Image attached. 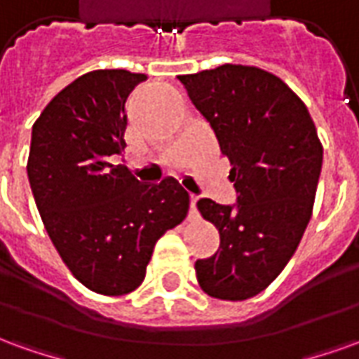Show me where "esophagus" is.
I'll return each mask as SVG.
<instances>
[{
  "label": "esophagus",
  "instance_id": "34e87169",
  "mask_svg": "<svg viewBox=\"0 0 359 359\" xmlns=\"http://www.w3.org/2000/svg\"><path fill=\"white\" fill-rule=\"evenodd\" d=\"M196 202H198V196H190V215H196Z\"/></svg>",
  "mask_w": 359,
  "mask_h": 359
}]
</instances>
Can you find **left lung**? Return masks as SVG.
I'll return each instance as SVG.
<instances>
[{
  "label": "left lung",
  "mask_w": 359,
  "mask_h": 359,
  "mask_svg": "<svg viewBox=\"0 0 359 359\" xmlns=\"http://www.w3.org/2000/svg\"><path fill=\"white\" fill-rule=\"evenodd\" d=\"M233 165L236 202H198L221 246L196 262L205 294L246 300L269 286L298 248L311 217L323 148L308 107L275 74L221 65L179 76Z\"/></svg>",
  "instance_id": "8db88e82"
}]
</instances>
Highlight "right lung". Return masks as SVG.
Segmentation results:
<instances>
[{"label": "right lung", "mask_w": 359, "mask_h": 359, "mask_svg": "<svg viewBox=\"0 0 359 359\" xmlns=\"http://www.w3.org/2000/svg\"><path fill=\"white\" fill-rule=\"evenodd\" d=\"M146 74L123 69L79 76L32 126L28 182L53 246L82 285L133 292L156 242L187 217L190 198L172 177L142 184L123 163L125 102Z\"/></svg>", "instance_id": "obj_1"}]
</instances>
